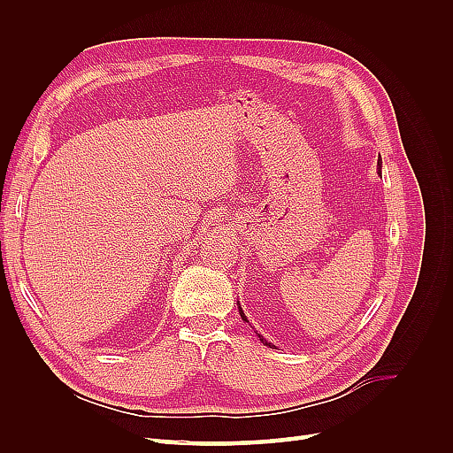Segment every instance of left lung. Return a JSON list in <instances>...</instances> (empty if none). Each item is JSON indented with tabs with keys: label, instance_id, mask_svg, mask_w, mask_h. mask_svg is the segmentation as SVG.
Listing matches in <instances>:
<instances>
[{
	"label": "left lung",
	"instance_id": "left-lung-1",
	"mask_svg": "<svg viewBox=\"0 0 453 453\" xmlns=\"http://www.w3.org/2000/svg\"><path fill=\"white\" fill-rule=\"evenodd\" d=\"M378 170H381V166H380V160H378ZM238 310H240V315H242V319H243L245 323H250V321H248V318H245V313H243V310H242L240 306H238ZM258 338H260V342H263V344H265V346H270V348H276V346H272V344H270V342H266V340H265L263 336H260V334H258Z\"/></svg>",
	"mask_w": 453,
	"mask_h": 453
}]
</instances>
